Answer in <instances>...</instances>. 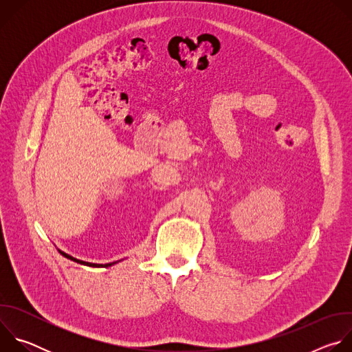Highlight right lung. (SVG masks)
I'll list each match as a JSON object with an SVG mask.
<instances>
[{
	"label": "right lung",
	"instance_id": "obj_1",
	"mask_svg": "<svg viewBox=\"0 0 352 352\" xmlns=\"http://www.w3.org/2000/svg\"><path fill=\"white\" fill-rule=\"evenodd\" d=\"M60 254H61L63 256H65L67 259H71V261H74V262H76V263H80V265H85V266H90V267H100V266H103V265H96V263H89V262H83V261L75 259V258H72L71 255L63 252V250H60ZM111 265H114V263H107V265H104V267H109V266H111Z\"/></svg>",
	"mask_w": 352,
	"mask_h": 352
}]
</instances>
